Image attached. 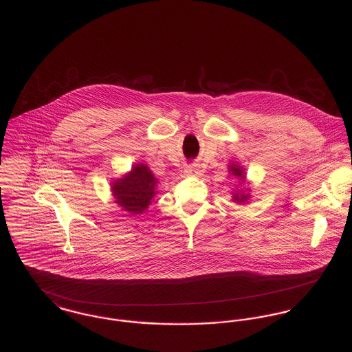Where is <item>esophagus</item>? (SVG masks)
<instances>
[{"mask_svg":"<svg viewBox=\"0 0 352 352\" xmlns=\"http://www.w3.org/2000/svg\"><path fill=\"white\" fill-rule=\"evenodd\" d=\"M186 172L188 173V175H195V176H198V175H201V169H199V166H197V165H191V166H187L186 168Z\"/></svg>","mask_w":352,"mask_h":352,"instance_id":"1","label":"esophagus"}]
</instances>
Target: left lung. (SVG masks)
<instances>
[{"label": "left lung", "instance_id": "left-lung-1", "mask_svg": "<svg viewBox=\"0 0 352 352\" xmlns=\"http://www.w3.org/2000/svg\"><path fill=\"white\" fill-rule=\"evenodd\" d=\"M230 170H231V173L236 176V177H239L240 179V182H243V179H244V172H243V169L240 168V166H237V165H231L230 166ZM247 197L248 195H245V194H234V199L236 202H240V204H243L245 199H247Z\"/></svg>", "mask_w": 352, "mask_h": 352}]
</instances>
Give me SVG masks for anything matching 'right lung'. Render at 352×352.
I'll list each match as a JSON object with an SVG mask.
<instances>
[{"label":"right lung","instance_id":"add662e5","mask_svg":"<svg viewBox=\"0 0 352 352\" xmlns=\"http://www.w3.org/2000/svg\"><path fill=\"white\" fill-rule=\"evenodd\" d=\"M157 179L144 164H136L122 179L113 182L112 190L118 204L125 212L139 214L146 210L155 194Z\"/></svg>","mask_w":352,"mask_h":352}]
</instances>
